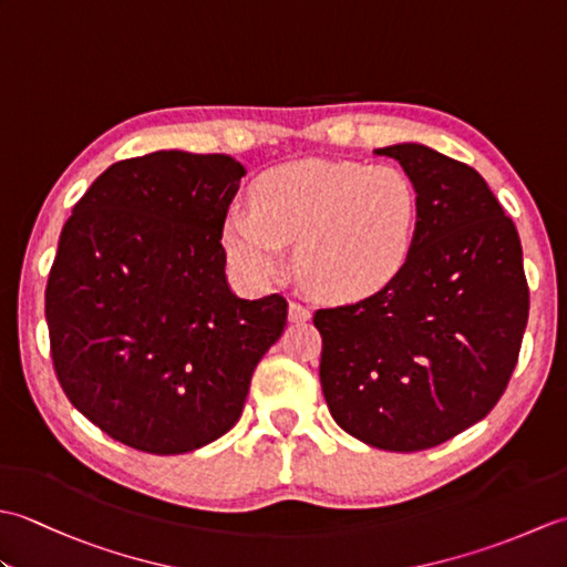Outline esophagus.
<instances>
[{
    "label": "esophagus",
    "instance_id": "obj_1",
    "mask_svg": "<svg viewBox=\"0 0 567 567\" xmlns=\"http://www.w3.org/2000/svg\"><path fill=\"white\" fill-rule=\"evenodd\" d=\"M311 317L309 307L299 305V302H290V321H307Z\"/></svg>",
    "mask_w": 567,
    "mask_h": 567
}]
</instances>
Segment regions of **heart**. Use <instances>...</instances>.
<instances>
[{
    "label": "heart",
    "mask_w": 567,
    "mask_h": 567,
    "mask_svg": "<svg viewBox=\"0 0 567 567\" xmlns=\"http://www.w3.org/2000/svg\"><path fill=\"white\" fill-rule=\"evenodd\" d=\"M419 192L394 165L297 161L252 183V209L234 207L224 244L236 268L265 280L282 272L285 244L311 292L363 299L384 290L412 258Z\"/></svg>",
    "instance_id": "obj_1"
}]
</instances>
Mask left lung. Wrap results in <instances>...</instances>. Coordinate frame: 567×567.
<instances>
[{
  "label": "left lung",
  "mask_w": 567,
  "mask_h": 567,
  "mask_svg": "<svg viewBox=\"0 0 567 567\" xmlns=\"http://www.w3.org/2000/svg\"><path fill=\"white\" fill-rule=\"evenodd\" d=\"M375 153L419 192L416 244L384 290L317 309L319 378L343 431L414 453L499 402L519 360L528 285L519 234L483 175L419 143Z\"/></svg>",
  "instance_id": "left-lung-1"
}]
</instances>
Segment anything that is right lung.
Returning a JSON list of instances; mask_svg holds the SVG:
<instances>
[{
  "instance_id": "add662e5",
  "label": "right lung",
  "mask_w": 567,
  "mask_h": 567,
  "mask_svg": "<svg viewBox=\"0 0 567 567\" xmlns=\"http://www.w3.org/2000/svg\"><path fill=\"white\" fill-rule=\"evenodd\" d=\"M244 165L155 151L94 179L60 231L45 321L60 388L106 436L153 455L202 449L244 412L287 299L226 282L224 219Z\"/></svg>"
}]
</instances>
